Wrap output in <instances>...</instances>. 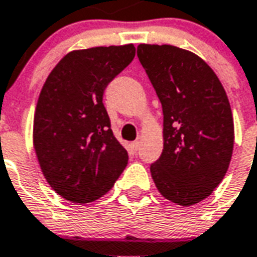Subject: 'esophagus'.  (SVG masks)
<instances>
[{"label":"esophagus","instance_id":"1","mask_svg":"<svg viewBox=\"0 0 257 257\" xmlns=\"http://www.w3.org/2000/svg\"><path fill=\"white\" fill-rule=\"evenodd\" d=\"M131 147H132V150H134L135 153H136V151H139V150H140V142H134V143L131 144Z\"/></svg>","mask_w":257,"mask_h":257}]
</instances>
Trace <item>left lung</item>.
I'll return each mask as SVG.
<instances>
[{
  "mask_svg": "<svg viewBox=\"0 0 257 257\" xmlns=\"http://www.w3.org/2000/svg\"><path fill=\"white\" fill-rule=\"evenodd\" d=\"M138 57L161 100L163 150L150 166L158 191L180 206L210 196L234 144L229 99L200 57L170 45H139Z\"/></svg>",
  "mask_w": 257,
  "mask_h": 257,
  "instance_id": "left-lung-1",
  "label": "left lung"
}]
</instances>
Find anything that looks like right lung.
Returning <instances> with one entry per match:
<instances>
[{
  "label": "right lung",
  "instance_id": "obj_1",
  "mask_svg": "<svg viewBox=\"0 0 257 257\" xmlns=\"http://www.w3.org/2000/svg\"><path fill=\"white\" fill-rule=\"evenodd\" d=\"M135 53L134 45L72 51L43 84L34 117V147L45 178L66 200L84 204L99 199L128 165L103 94Z\"/></svg>",
  "mask_w": 257,
  "mask_h": 257
}]
</instances>
